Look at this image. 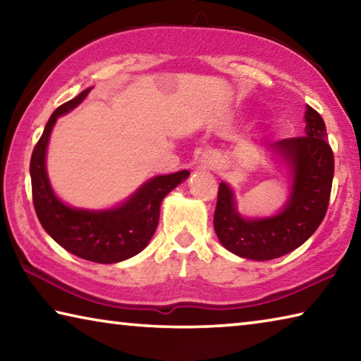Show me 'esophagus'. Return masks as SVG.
Masks as SVG:
<instances>
[{"label":"esophagus","instance_id":"obj_1","mask_svg":"<svg viewBox=\"0 0 361 361\" xmlns=\"http://www.w3.org/2000/svg\"><path fill=\"white\" fill-rule=\"evenodd\" d=\"M204 162L207 164V166H209V167H213V166H215V159H213V157H210V156H205V159H204Z\"/></svg>","mask_w":361,"mask_h":361}]
</instances>
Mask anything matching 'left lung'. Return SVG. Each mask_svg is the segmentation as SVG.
Segmentation results:
<instances>
[{
  "mask_svg": "<svg viewBox=\"0 0 361 361\" xmlns=\"http://www.w3.org/2000/svg\"><path fill=\"white\" fill-rule=\"evenodd\" d=\"M305 135L280 140L271 148L291 169L293 186L285 209L276 216L245 219L235 209L234 194L219 183L213 226L219 242L237 256L256 261L280 258L309 239L326 215L334 175L326 127L314 108L305 109Z\"/></svg>",
  "mask_w": 361,
  "mask_h": 361,
  "instance_id": "obj_1",
  "label": "left lung"
}]
</instances>
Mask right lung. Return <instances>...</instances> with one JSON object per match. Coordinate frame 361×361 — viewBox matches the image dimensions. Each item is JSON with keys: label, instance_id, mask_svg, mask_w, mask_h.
Wrapping results in <instances>:
<instances>
[{"label": "right lung", "instance_id": "1", "mask_svg": "<svg viewBox=\"0 0 361 361\" xmlns=\"http://www.w3.org/2000/svg\"><path fill=\"white\" fill-rule=\"evenodd\" d=\"M90 89L60 105L49 118L41 138L36 143L30 175L35 212L42 228L66 252L79 258L113 264L132 258L148 245L159 223L161 202L173 188L188 178V170L154 176L119 207L105 212L71 209L57 199L46 172V148L52 127L59 116L71 111Z\"/></svg>", "mask_w": 361, "mask_h": 361}]
</instances>
